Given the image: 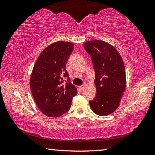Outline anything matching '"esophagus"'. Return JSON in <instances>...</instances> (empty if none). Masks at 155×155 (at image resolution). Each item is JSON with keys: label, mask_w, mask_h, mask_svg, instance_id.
<instances>
[{"label": "esophagus", "mask_w": 155, "mask_h": 155, "mask_svg": "<svg viewBox=\"0 0 155 155\" xmlns=\"http://www.w3.org/2000/svg\"><path fill=\"white\" fill-rule=\"evenodd\" d=\"M83 85H81V86H79V87H78V88H79V90H83Z\"/></svg>", "instance_id": "obj_1"}]
</instances>
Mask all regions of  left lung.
<instances>
[{
	"mask_svg": "<svg viewBox=\"0 0 155 155\" xmlns=\"http://www.w3.org/2000/svg\"><path fill=\"white\" fill-rule=\"evenodd\" d=\"M95 71L96 95L90 103L92 111L101 116L115 111L126 88L124 65L114 46L101 40L84 43Z\"/></svg>",
	"mask_w": 155,
	"mask_h": 155,
	"instance_id": "1",
	"label": "left lung"
}]
</instances>
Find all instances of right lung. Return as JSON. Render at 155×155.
I'll return each mask as SVG.
<instances>
[{
  "instance_id": "obj_1",
  "label": "right lung",
  "mask_w": 155,
  "mask_h": 155,
  "mask_svg": "<svg viewBox=\"0 0 155 155\" xmlns=\"http://www.w3.org/2000/svg\"><path fill=\"white\" fill-rule=\"evenodd\" d=\"M74 44L59 41L44 50L33 67L30 87L37 106L48 117H59L71 107L77 90L70 82L65 65Z\"/></svg>"
}]
</instances>
